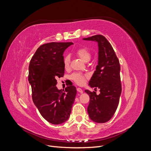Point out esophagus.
Instances as JSON below:
<instances>
[{"label":"esophagus","mask_w":151,"mask_h":151,"mask_svg":"<svg viewBox=\"0 0 151 151\" xmlns=\"http://www.w3.org/2000/svg\"><path fill=\"white\" fill-rule=\"evenodd\" d=\"M77 91H78V92L80 93H83V89H82L80 88H77Z\"/></svg>","instance_id":"34e87169"}]
</instances>
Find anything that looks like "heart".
Instances as JSON below:
<instances>
[{
    "label": "heart",
    "mask_w": 151,
    "mask_h": 151,
    "mask_svg": "<svg viewBox=\"0 0 151 151\" xmlns=\"http://www.w3.org/2000/svg\"><path fill=\"white\" fill-rule=\"evenodd\" d=\"M76 53L77 56H79L85 62L90 60L91 54L89 50L87 48L83 47L78 48L76 51ZM70 62V57L68 55H66L64 57V59H63V63H64L65 68H67L69 67ZM72 79L78 84H83L85 81V76L79 74V73H77V74H74L72 76Z\"/></svg>",
    "instance_id": "b5f03b06"
}]
</instances>
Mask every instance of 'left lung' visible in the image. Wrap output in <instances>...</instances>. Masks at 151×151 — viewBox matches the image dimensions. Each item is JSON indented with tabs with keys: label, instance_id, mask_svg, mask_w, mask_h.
Segmentation results:
<instances>
[{
	"label": "left lung",
	"instance_id": "obj_1",
	"mask_svg": "<svg viewBox=\"0 0 151 151\" xmlns=\"http://www.w3.org/2000/svg\"><path fill=\"white\" fill-rule=\"evenodd\" d=\"M98 43V60L89 86L99 88L100 94L86 89L90 101L88 113L90 119L99 123H105L115 114L122 93L119 60L111 44L104 36L95 35L83 38Z\"/></svg>",
	"mask_w": 151,
	"mask_h": 151
}]
</instances>
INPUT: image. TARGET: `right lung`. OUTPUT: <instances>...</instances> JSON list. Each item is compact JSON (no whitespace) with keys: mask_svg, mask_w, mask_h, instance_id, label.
I'll use <instances>...</instances> for the list:
<instances>
[{"mask_svg":"<svg viewBox=\"0 0 151 151\" xmlns=\"http://www.w3.org/2000/svg\"><path fill=\"white\" fill-rule=\"evenodd\" d=\"M72 45L52 42L41 45L29 63L28 81L33 103L42 116L53 125L68 119L77 94L74 86H67L65 91L56 86V79L64 74L63 52Z\"/></svg>","mask_w":151,"mask_h":151,"instance_id":"1","label":"right lung"}]
</instances>
